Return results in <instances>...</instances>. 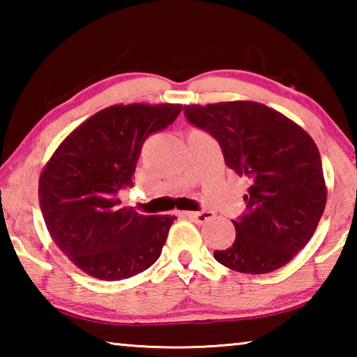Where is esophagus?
<instances>
[{
	"mask_svg": "<svg viewBox=\"0 0 357 357\" xmlns=\"http://www.w3.org/2000/svg\"><path fill=\"white\" fill-rule=\"evenodd\" d=\"M179 214L183 217H187V219L195 220L197 223H204L214 217V213H211V211H198V213H179Z\"/></svg>",
	"mask_w": 357,
	"mask_h": 357,
	"instance_id": "esophagus-1",
	"label": "esophagus"
}]
</instances>
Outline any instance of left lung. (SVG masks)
Segmentation results:
<instances>
[{"mask_svg": "<svg viewBox=\"0 0 357 357\" xmlns=\"http://www.w3.org/2000/svg\"><path fill=\"white\" fill-rule=\"evenodd\" d=\"M187 121L220 144L227 167L249 181L236 239L214 258L244 274L285 266L315 233L326 206L323 165L307 132L258 102L184 105Z\"/></svg>", "mask_w": 357, "mask_h": 357, "instance_id": "1", "label": "left lung"}]
</instances>
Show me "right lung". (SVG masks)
Segmentation results:
<instances>
[{
  "instance_id": "obj_1",
  "label": "right lung",
  "mask_w": 357,
  "mask_h": 357,
  "mask_svg": "<svg viewBox=\"0 0 357 357\" xmlns=\"http://www.w3.org/2000/svg\"><path fill=\"white\" fill-rule=\"evenodd\" d=\"M179 104L113 105L59 144L39 178V204L52 239L83 273L123 280L160 257L174 215L123 208L143 143L178 118Z\"/></svg>"
}]
</instances>
